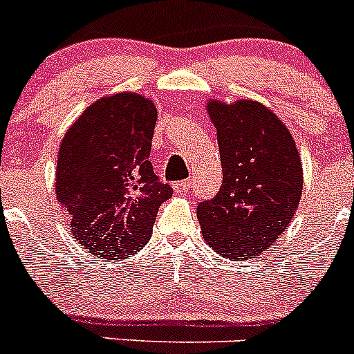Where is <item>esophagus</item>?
I'll list each match as a JSON object with an SVG mask.
<instances>
[{"mask_svg":"<svg viewBox=\"0 0 354 354\" xmlns=\"http://www.w3.org/2000/svg\"><path fill=\"white\" fill-rule=\"evenodd\" d=\"M175 192L177 193H187L189 192V187H192V180L186 179V180H179V183L174 184Z\"/></svg>","mask_w":354,"mask_h":354,"instance_id":"esophagus-1","label":"esophagus"}]
</instances>
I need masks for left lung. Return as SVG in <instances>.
Masks as SVG:
<instances>
[{"label":"left lung","mask_w":354,"mask_h":354,"mask_svg":"<svg viewBox=\"0 0 354 354\" xmlns=\"http://www.w3.org/2000/svg\"><path fill=\"white\" fill-rule=\"evenodd\" d=\"M220 147L223 183L196 207L205 241L228 259L270 248L301 198L298 149L277 115L259 102H209Z\"/></svg>","instance_id":"1"}]
</instances>
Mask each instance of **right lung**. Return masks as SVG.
<instances>
[{
  "label": "right lung",
  "instance_id": "obj_1",
  "mask_svg": "<svg viewBox=\"0 0 354 354\" xmlns=\"http://www.w3.org/2000/svg\"><path fill=\"white\" fill-rule=\"evenodd\" d=\"M158 109L136 93L93 102L65 134L56 196L71 232L95 257H131L149 243L159 205L174 195L149 161Z\"/></svg>",
  "mask_w": 354,
  "mask_h": 354
}]
</instances>
